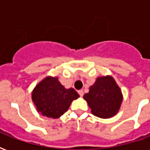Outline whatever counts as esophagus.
<instances>
[{"label":"esophagus","instance_id":"1","mask_svg":"<svg viewBox=\"0 0 150 150\" xmlns=\"http://www.w3.org/2000/svg\"><path fill=\"white\" fill-rule=\"evenodd\" d=\"M78 93H79V94L80 96H82L83 95H84V92H83V90H82V89H81V90H79V91H78Z\"/></svg>","mask_w":150,"mask_h":150}]
</instances>
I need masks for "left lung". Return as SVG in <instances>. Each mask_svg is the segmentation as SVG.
<instances>
[{
  "mask_svg": "<svg viewBox=\"0 0 150 150\" xmlns=\"http://www.w3.org/2000/svg\"><path fill=\"white\" fill-rule=\"evenodd\" d=\"M83 98L91 108L92 114L101 118L114 116L123 99L121 89L111 76L97 78Z\"/></svg>",
  "mask_w": 150,
  "mask_h": 150,
  "instance_id": "8db88e82",
  "label": "left lung"
}]
</instances>
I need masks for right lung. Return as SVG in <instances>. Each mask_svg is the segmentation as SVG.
<instances>
[{"mask_svg": "<svg viewBox=\"0 0 150 150\" xmlns=\"http://www.w3.org/2000/svg\"><path fill=\"white\" fill-rule=\"evenodd\" d=\"M79 97L72 88L65 89L57 78L47 77L41 81L32 94V100L43 116L57 118L65 113L71 103Z\"/></svg>", "mask_w": 150, "mask_h": 150, "instance_id": "obj_1", "label": "right lung"}]
</instances>
